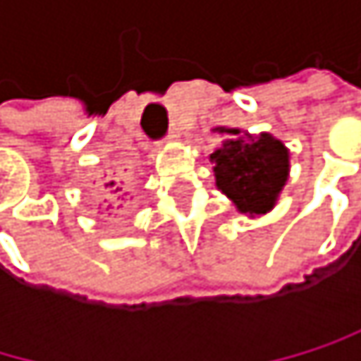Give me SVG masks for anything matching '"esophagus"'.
Segmentation results:
<instances>
[{
	"label": "esophagus",
	"mask_w": 361,
	"mask_h": 361,
	"mask_svg": "<svg viewBox=\"0 0 361 361\" xmlns=\"http://www.w3.org/2000/svg\"><path fill=\"white\" fill-rule=\"evenodd\" d=\"M177 138H179V132H177V130H171V132L164 136V140H177Z\"/></svg>",
	"instance_id": "1"
}]
</instances>
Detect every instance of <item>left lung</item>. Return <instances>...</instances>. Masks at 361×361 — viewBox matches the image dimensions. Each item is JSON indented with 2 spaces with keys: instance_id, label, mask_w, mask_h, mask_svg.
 <instances>
[{
  "instance_id": "obj_1",
  "label": "left lung",
  "mask_w": 361,
  "mask_h": 361,
  "mask_svg": "<svg viewBox=\"0 0 361 361\" xmlns=\"http://www.w3.org/2000/svg\"><path fill=\"white\" fill-rule=\"evenodd\" d=\"M238 136V130H219ZM216 186L240 212L264 214L275 205L288 177V151L269 134L243 140L231 138L210 156Z\"/></svg>"
}]
</instances>
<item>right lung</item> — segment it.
<instances>
[{"label":"right lung","mask_w":361,"mask_h":361,"mask_svg":"<svg viewBox=\"0 0 361 361\" xmlns=\"http://www.w3.org/2000/svg\"><path fill=\"white\" fill-rule=\"evenodd\" d=\"M108 186H114V182H110V184H108ZM116 190H118V188H116Z\"/></svg>","instance_id":"obj_1"}]
</instances>
